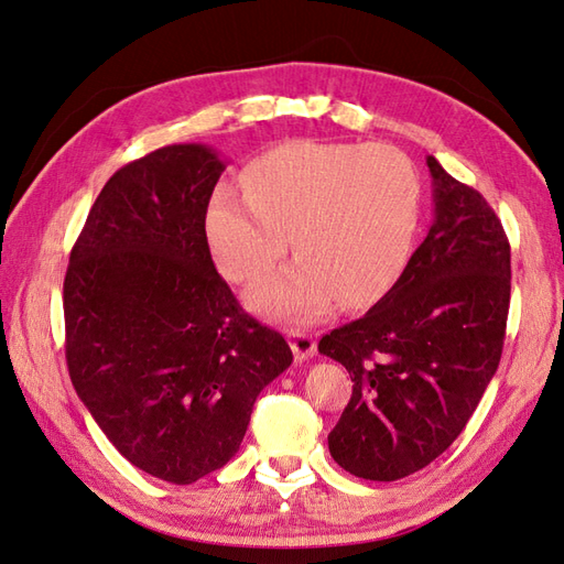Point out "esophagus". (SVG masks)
I'll return each mask as SVG.
<instances>
[{
    "label": "esophagus",
    "mask_w": 564,
    "mask_h": 564,
    "mask_svg": "<svg viewBox=\"0 0 564 564\" xmlns=\"http://www.w3.org/2000/svg\"><path fill=\"white\" fill-rule=\"evenodd\" d=\"M290 345L294 351V359L301 361H308L311 356L315 354V337L308 333H301V329H292L290 333Z\"/></svg>",
    "instance_id": "34e87169"
}]
</instances>
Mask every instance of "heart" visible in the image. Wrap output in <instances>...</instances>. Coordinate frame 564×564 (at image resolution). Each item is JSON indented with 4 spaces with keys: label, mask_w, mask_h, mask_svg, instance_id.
<instances>
[{
    "label": "heart",
    "mask_w": 564,
    "mask_h": 564,
    "mask_svg": "<svg viewBox=\"0 0 564 564\" xmlns=\"http://www.w3.org/2000/svg\"><path fill=\"white\" fill-rule=\"evenodd\" d=\"M246 194L219 184L205 231L217 265L258 282L292 246L299 258L251 294L272 318L313 321L386 296L414 251L421 178L386 143L294 141L246 164Z\"/></svg>",
    "instance_id": "1"
}]
</instances>
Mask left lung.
I'll list each match as a JSON object with an SVG mask.
<instances>
[{"instance_id":"obj_1","label":"left lung","mask_w":564,"mask_h":564,"mask_svg":"<svg viewBox=\"0 0 564 564\" xmlns=\"http://www.w3.org/2000/svg\"><path fill=\"white\" fill-rule=\"evenodd\" d=\"M435 217L402 278L364 318L318 351L354 380L327 435L341 469L397 480L429 466L469 423L502 356L510 311V241L476 188L433 155Z\"/></svg>"}]
</instances>
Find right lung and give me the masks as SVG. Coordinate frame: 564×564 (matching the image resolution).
Here are the masks:
<instances>
[{"mask_svg":"<svg viewBox=\"0 0 564 564\" xmlns=\"http://www.w3.org/2000/svg\"><path fill=\"white\" fill-rule=\"evenodd\" d=\"M225 162L178 143L95 198L64 278L74 388L121 457L188 486L237 455L256 397L292 364L219 278L205 213Z\"/></svg>","mask_w":564,"mask_h":564,"instance_id":"obj_1","label":"right lung"}]
</instances>
